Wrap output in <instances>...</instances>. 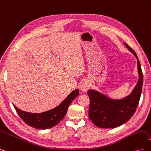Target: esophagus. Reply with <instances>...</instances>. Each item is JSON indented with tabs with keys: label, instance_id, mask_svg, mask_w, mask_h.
Here are the masks:
<instances>
[{
	"label": "esophagus",
	"instance_id": "esophagus-1",
	"mask_svg": "<svg viewBox=\"0 0 151 151\" xmlns=\"http://www.w3.org/2000/svg\"><path fill=\"white\" fill-rule=\"evenodd\" d=\"M89 87H90L89 84L88 83H87V82H85V83H84L83 84V85L81 86V90L83 91H86L88 90V89L89 88Z\"/></svg>",
	"mask_w": 151,
	"mask_h": 151
}]
</instances>
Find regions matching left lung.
<instances>
[{
  "instance_id": "1",
  "label": "left lung",
  "mask_w": 151,
  "mask_h": 151,
  "mask_svg": "<svg viewBox=\"0 0 151 151\" xmlns=\"http://www.w3.org/2000/svg\"><path fill=\"white\" fill-rule=\"evenodd\" d=\"M125 45L137 59L139 79L132 93L120 100L109 99L96 91H88L90 99L89 117L96 126L100 128L112 129L126 123L134 115L139 103L143 84L142 71L137 54L127 43Z\"/></svg>"
}]
</instances>
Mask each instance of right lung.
<instances>
[{
  "mask_svg": "<svg viewBox=\"0 0 151 151\" xmlns=\"http://www.w3.org/2000/svg\"><path fill=\"white\" fill-rule=\"evenodd\" d=\"M79 93V90L76 89L58 106L41 113H32L22 111L16 108L15 105H14V107L20 118L27 125L37 129H48L57 125L64 118L68 106Z\"/></svg>",
  "mask_w": 151,
  "mask_h": 151,
  "instance_id": "1",
  "label": "right lung"
}]
</instances>
